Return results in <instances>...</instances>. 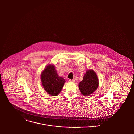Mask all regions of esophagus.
Listing matches in <instances>:
<instances>
[{
	"label": "esophagus",
	"mask_w": 134,
	"mask_h": 134,
	"mask_svg": "<svg viewBox=\"0 0 134 134\" xmlns=\"http://www.w3.org/2000/svg\"><path fill=\"white\" fill-rule=\"evenodd\" d=\"M69 81L74 82L75 81V79H69Z\"/></svg>",
	"instance_id": "34e87169"
}]
</instances>
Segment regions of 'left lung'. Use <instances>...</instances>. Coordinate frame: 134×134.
<instances>
[{
  "mask_svg": "<svg viewBox=\"0 0 134 134\" xmlns=\"http://www.w3.org/2000/svg\"><path fill=\"white\" fill-rule=\"evenodd\" d=\"M98 86V78L95 71L90 69L84 74L82 80L78 84V88L81 93L87 96L95 92Z\"/></svg>",
  "mask_w": 134,
  "mask_h": 134,
  "instance_id": "left-lung-1",
  "label": "left lung"
}]
</instances>
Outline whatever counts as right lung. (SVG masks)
<instances>
[{"instance_id": "obj_1", "label": "right lung", "mask_w": 134, "mask_h": 134, "mask_svg": "<svg viewBox=\"0 0 134 134\" xmlns=\"http://www.w3.org/2000/svg\"><path fill=\"white\" fill-rule=\"evenodd\" d=\"M40 77L43 88L52 96H58L66 82L62 77L58 75L55 65L53 64H49L45 68Z\"/></svg>"}]
</instances>
